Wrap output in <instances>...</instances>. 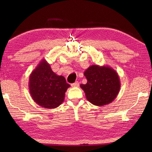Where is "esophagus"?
<instances>
[{"mask_svg":"<svg viewBox=\"0 0 152 152\" xmlns=\"http://www.w3.org/2000/svg\"><path fill=\"white\" fill-rule=\"evenodd\" d=\"M72 87H79V82H75V83H73V84H72V85H71Z\"/></svg>","mask_w":152,"mask_h":152,"instance_id":"1","label":"esophagus"}]
</instances>
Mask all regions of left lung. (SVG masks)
Here are the masks:
<instances>
[{
  "instance_id": "left-lung-1",
  "label": "left lung",
  "mask_w": 152,
  "mask_h": 152,
  "mask_svg": "<svg viewBox=\"0 0 152 152\" xmlns=\"http://www.w3.org/2000/svg\"><path fill=\"white\" fill-rule=\"evenodd\" d=\"M86 84H80L86 98L94 105L111 103L116 98L121 88L117 72L109 66L91 65L84 73Z\"/></svg>"
}]
</instances>
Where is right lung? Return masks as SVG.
<instances>
[{"label":"right lung","instance_id":"1","mask_svg":"<svg viewBox=\"0 0 152 152\" xmlns=\"http://www.w3.org/2000/svg\"><path fill=\"white\" fill-rule=\"evenodd\" d=\"M28 86L34 102L40 107L49 109L57 108L63 102L66 91L70 87L65 77L53 72L44 59L31 72Z\"/></svg>","mask_w":152,"mask_h":152}]
</instances>
